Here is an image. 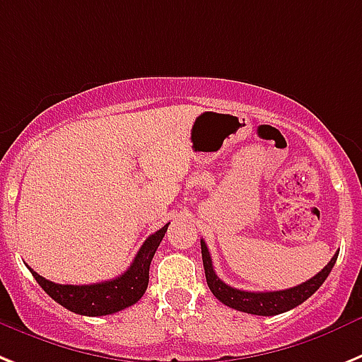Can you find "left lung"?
<instances>
[{
    "label": "left lung",
    "instance_id": "obj_1",
    "mask_svg": "<svg viewBox=\"0 0 362 362\" xmlns=\"http://www.w3.org/2000/svg\"><path fill=\"white\" fill-rule=\"evenodd\" d=\"M200 248H202L206 281H208L209 291L214 293L215 298L218 302H223L224 305H228V308L238 309V311L243 313H250V315H259V317L279 315V313L289 311V309H294L296 305L305 302L326 281L331 269L335 265L337 256H339V252H337L335 256L331 257L329 263L318 274H315L311 279L303 281V284L296 285V287L284 291H269V293H252V291H241L235 289V287H230V285L224 284L223 279H218L217 274H215L214 263H211V256H209L204 239H200Z\"/></svg>",
    "mask_w": 362,
    "mask_h": 362
}]
</instances>
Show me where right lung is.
Here are the masks:
<instances>
[{"label": "right lung", "mask_w": 362, "mask_h": 362, "mask_svg": "<svg viewBox=\"0 0 362 362\" xmlns=\"http://www.w3.org/2000/svg\"><path fill=\"white\" fill-rule=\"evenodd\" d=\"M167 226H169V223L160 228L156 233L148 235L129 269L124 270L121 276L108 279V281L92 285H60L42 278L33 269L29 270L42 289L49 294L54 302H59L62 308L77 313V315H84V317L112 315V313L134 305L145 294L148 285L151 261H153L156 248L160 247V243L165 235Z\"/></svg>", "instance_id": "right-lung-1"}]
</instances>
